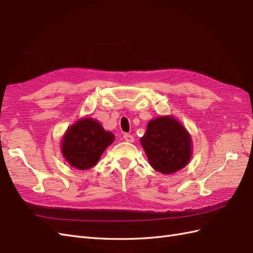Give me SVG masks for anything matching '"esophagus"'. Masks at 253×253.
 Segmentation results:
<instances>
[{
  "instance_id": "obj_1",
  "label": "esophagus",
  "mask_w": 253,
  "mask_h": 253,
  "mask_svg": "<svg viewBox=\"0 0 253 253\" xmlns=\"http://www.w3.org/2000/svg\"><path fill=\"white\" fill-rule=\"evenodd\" d=\"M123 138H125L126 141H128V143H133V141H134V137L132 136L131 134H127V133L123 134Z\"/></svg>"
}]
</instances>
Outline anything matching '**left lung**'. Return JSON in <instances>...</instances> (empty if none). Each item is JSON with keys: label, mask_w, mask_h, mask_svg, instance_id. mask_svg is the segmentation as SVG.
<instances>
[{"label": "left lung", "mask_w": 253, "mask_h": 253, "mask_svg": "<svg viewBox=\"0 0 253 253\" xmlns=\"http://www.w3.org/2000/svg\"><path fill=\"white\" fill-rule=\"evenodd\" d=\"M149 163L159 173L173 174L191 158V137L173 117H160L148 123L140 139Z\"/></svg>", "instance_id": "8db88e82"}]
</instances>
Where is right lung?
Returning <instances> with one entry per match:
<instances>
[{"mask_svg":"<svg viewBox=\"0 0 253 253\" xmlns=\"http://www.w3.org/2000/svg\"><path fill=\"white\" fill-rule=\"evenodd\" d=\"M114 139V134L106 132L97 121L84 118L66 131L62 140V153L74 168L89 169L97 163Z\"/></svg>","mask_w":253,"mask_h":253,"instance_id":"right-lung-1","label":"right lung"}]
</instances>
